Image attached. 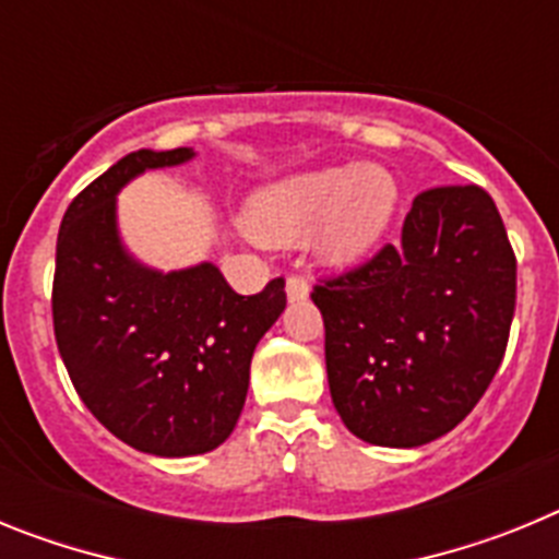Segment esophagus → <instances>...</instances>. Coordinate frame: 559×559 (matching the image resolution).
Returning <instances> with one entry per match:
<instances>
[{"mask_svg": "<svg viewBox=\"0 0 559 559\" xmlns=\"http://www.w3.org/2000/svg\"><path fill=\"white\" fill-rule=\"evenodd\" d=\"M285 294H288V302H305V299L310 296L308 280H305V276H288Z\"/></svg>", "mask_w": 559, "mask_h": 559, "instance_id": "esophagus-1", "label": "esophagus"}]
</instances>
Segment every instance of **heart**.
<instances>
[{
    "label": "heart",
    "instance_id": "1",
    "mask_svg": "<svg viewBox=\"0 0 559 559\" xmlns=\"http://www.w3.org/2000/svg\"><path fill=\"white\" fill-rule=\"evenodd\" d=\"M397 181L383 165H335L265 187L249 204V229L271 246L302 243L330 265L360 263L383 240L397 210Z\"/></svg>",
    "mask_w": 559,
    "mask_h": 559
}]
</instances>
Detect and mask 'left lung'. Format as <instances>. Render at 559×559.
<instances>
[{
  "instance_id": "left-lung-1",
  "label": "left lung",
  "mask_w": 559,
  "mask_h": 559,
  "mask_svg": "<svg viewBox=\"0 0 559 559\" xmlns=\"http://www.w3.org/2000/svg\"><path fill=\"white\" fill-rule=\"evenodd\" d=\"M515 271L481 187L419 192L397 246L313 288L341 423L380 448H417L453 431L501 367Z\"/></svg>"
}]
</instances>
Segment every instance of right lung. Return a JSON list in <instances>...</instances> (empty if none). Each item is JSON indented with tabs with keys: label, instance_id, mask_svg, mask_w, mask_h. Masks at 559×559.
Masks as SVG:
<instances>
[{
	"label": "right lung",
	"instance_id": "right-lung-1",
	"mask_svg": "<svg viewBox=\"0 0 559 559\" xmlns=\"http://www.w3.org/2000/svg\"><path fill=\"white\" fill-rule=\"evenodd\" d=\"M192 147L133 151L69 204L52 283L58 353L86 408L126 445L199 456L235 431L257 341L285 310V283L240 296L218 265L159 271L126 249L117 192Z\"/></svg>",
	"mask_w": 559,
	"mask_h": 559
}]
</instances>
